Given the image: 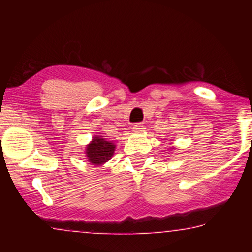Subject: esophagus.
I'll use <instances>...</instances> for the list:
<instances>
[{"mask_svg":"<svg viewBox=\"0 0 252 252\" xmlns=\"http://www.w3.org/2000/svg\"><path fill=\"white\" fill-rule=\"evenodd\" d=\"M143 126H144L143 123H136V124H134V126H132V129H134V131H136V132H140L144 129Z\"/></svg>","mask_w":252,"mask_h":252,"instance_id":"esophagus-1","label":"esophagus"}]
</instances>
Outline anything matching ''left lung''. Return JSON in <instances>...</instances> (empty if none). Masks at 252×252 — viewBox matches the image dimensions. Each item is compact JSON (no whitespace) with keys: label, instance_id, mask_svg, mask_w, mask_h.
<instances>
[{"label":"left lung","instance_id":"8db88e82","mask_svg":"<svg viewBox=\"0 0 252 252\" xmlns=\"http://www.w3.org/2000/svg\"><path fill=\"white\" fill-rule=\"evenodd\" d=\"M170 146H172V143H170ZM174 148H175V147H173V146H172V147H170V149H172V150H173V149H174Z\"/></svg>","mask_w":252,"mask_h":252}]
</instances>
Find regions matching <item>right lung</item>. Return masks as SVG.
I'll use <instances>...</instances> for the list:
<instances>
[{"mask_svg": "<svg viewBox=\"0 0 252 252\" xmlns=\"http://www.w3.org/2000/svg\"><path fill=\"white\" fill-rule=\"evenodd\" d=\"M116 144L109 141L104 136L94 135L91 142L85 147V158L91 164L96 167L103 166L114 156Z\"/></svg>", "mask_w": 252, "mask_h": 252, "instance_id": "add662e5", "label": "right lung"}]
</instances>
